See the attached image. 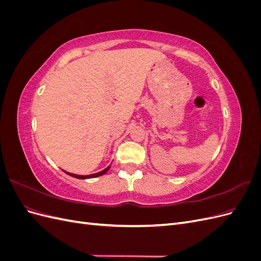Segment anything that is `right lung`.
Masks as SVG:
<instances>
[{"mask_svg": "<svg viewBox=\"0 0 261 261\" xmlns=\"http://www.w3.org/2000/svg\"><path fill=\"white\" fill-rule=\"evenodd\" d=\"M109 169H110V167L106 168L103 171L98 172V173H94V174H90V175H77V174H73V173H69V172H66V171H64V172L66 173V174H68V175H70V176H73V177L80 178V179H86V178H92V177H98V176L103 175V174H106V173L109 171Z\"/></svg>", "mask_w": 261, "mask_h": 261, "instance_id": "right-lung-1", "label": "right lung"}]
</instances>
